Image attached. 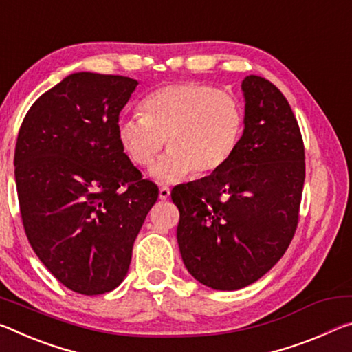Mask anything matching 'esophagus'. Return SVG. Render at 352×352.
Returning a JSON list of instances; mask_svg holds the SVG:
<instances>
[{"label":"esophagus","mask_w":352,"mask_h":352,"mask_svg":"<svg viewBox=\"0 0 352 352\" xmlns=\"http://www.w3.org/2000/svg\"><path fill=\"white\" fill-rule=\"evenodd\" d=\"M169 196H170V189L167 186H161L160 188V199L166 200V199H169Z\"/></svg>","instance_id":"esophagus-1"}]
</instances>
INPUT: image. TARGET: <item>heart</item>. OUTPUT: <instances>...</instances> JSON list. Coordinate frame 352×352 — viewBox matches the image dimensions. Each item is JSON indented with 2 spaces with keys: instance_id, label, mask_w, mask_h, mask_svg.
I'll return each mask as SVG.
<instances>
[{
  "instance_id": "b5f03b06",
  "label": "heart",
  "mask_w": 352,
  "mask_h": 352,
  "mask_svg": "<svg viewBox=\"0 0 352 352\" xmlns=\"http://www.w3.org/2000/svg\"><path fill=\"white\" fill-rule=\"evenodd\" d=\"M142 116L122 119L117 139L133 163L153 166L160 182L180 180L189 172L206 177L228 164L244 135V111L230 94L205 82L183 81L156 89L142 100Z\"/></svg>"
}]
</instances>
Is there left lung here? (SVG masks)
Segmentation results:
<instances>
[{
    "label": "left lung",
    "instance_id": "obj_1",
    "mask_svg": "<svg viewBox=\"0 0 352 352\" xmlns=\"http://www.w3.org/2000/svg\"><path fill=\"white\" fill-rule=\"evenodd\" d=\"M244 135L219 172L178 185L177 241L196 280L232 292L265 276L294 236L305 178L304 142L283 94L265 78L243 80Z\"/></svg>",
    "mask_w": 352,
    "mask_h": 352
}]
</instances>
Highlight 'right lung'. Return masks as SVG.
Instances as JSON below:
<instances>
[{
    "mask_svg": "<svg viewBox=\"0 0 352 352\" xmlns=\"http://www.w3.org/2000/svg\"><path fill=\"white\" fill-rule=\"evenodd\" d=\"M136 86L128 76L72 74L36 100L16 138L28 241L63 285L87 296L120 285L158 199V186L144 180L117 139Z\"/></svg>",
    "mask_w": 352,
    "mask_h": 352,
    "instance_id": "obj_1",
    "label": "right lung"
}]
</instances>
